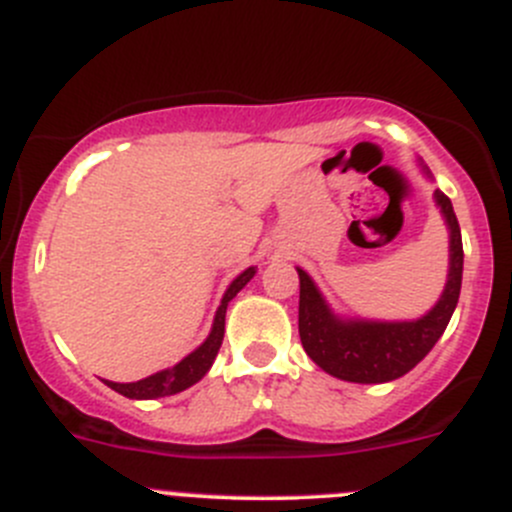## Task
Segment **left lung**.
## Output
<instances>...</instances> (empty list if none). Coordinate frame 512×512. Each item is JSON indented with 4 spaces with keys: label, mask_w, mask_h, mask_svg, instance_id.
Instances as JSON below:
<instances>
[{
    "label": "left lung",
    "mask_w": 512,
    "mask_h": 512,
    "mask_svg": "<svg viewBox=\"0 0 512 512\" xmlns=\"http://www.w3.org/2000/svg\"><path fill=\"white\" fill-rule=\"evenodd\" d=\"M436 203L451 230V270L443 297L416 322H342L329 312L307 272H299V339L317 366L354 384H381L409 374L446 332L463 277V240L448 195Z\"/></svg>",
    "instance_id": "left-lung-1"
}]
</instances>
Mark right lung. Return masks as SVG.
Returning <instances> with one entry per match:
<instances>
[{"instance_id":"right-lung-1","label":"right lung","mask_w":512,"mask_h":512,"mask_svg":"<svg viewBox=\"0 0 512 512\" xmlns=\"http://www.w3.org/2000/svg\"><path fill=\"white\" fill-rule=\"evenodd\" d=\"M255 275V267H247L237 280H232V285L227 287L223 302H220L218 314H215V322H213V332L210 337L195 349L193 354L185 356L180 364H175L173 369H165L158 371V374L148 376V379L141 381H133V384H113V381H106L113 391L123 394L126 399H158V396H170V394H178V391L188 389L193 386L195 381L203 379L208 374V369L213 366L215 356L220 352V344H223L225 337V312H227V302L240 292L247 282L252 280Z\"/></svg>"}]
</instances>
